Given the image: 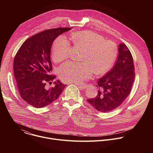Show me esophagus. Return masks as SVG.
Listing matches in <instances>:
<instances>
[{
	"label": "esophagus",
	"mask_w": 153,
	"mask_h": 153,
	"mask_svg": "<svg viewBox=\"0 0 153 153\" xmlns=\"http://www.w3.org/2000/svg\"><path fill=\"white\" fill-rule=\"evenodd\" d=\"M76 85H77L79 86V88L81 89H85L86 87V85L85 84H76Z\"/></svg>",
	"instance_id": "esophagus-1"
}]
</instances>
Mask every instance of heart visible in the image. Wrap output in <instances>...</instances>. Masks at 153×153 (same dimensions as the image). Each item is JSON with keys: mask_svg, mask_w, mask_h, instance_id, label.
I'll list each match as a JSON object with an SVG mask.
<instances>
[{"mask_svg": "<svg viewBox=\"0 0 153 153\" xmlns=\"http://www.w3.org/2000/svg\"><path fill=\"white\" fill-rule=\"evenodd\" d=\"M70 40L77 47L83 49L80 60L82 62H67L59 69L61 79L65 82L80 83L90 79L94 72L102 76L110 70L116 60L117 50L114 43L105 40L102 36L90 31H81L71 34ZM70 44L68 40L60 36L53 45V57L60 62L68 57Z\"/></svg>", "mask_w": 153, "mask_h": 153, "instance_id": "obj_1", "label": "heart"}]
</instances>
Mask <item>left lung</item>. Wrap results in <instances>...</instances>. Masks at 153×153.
Wrapping results in <instances>:
<instances>
[{
    "label": "left lung",
    "mask_w": 153,
    "mask_h": 153,
    "mask_svg": "<svg viewBox=\"0 0 153 153\" xmlns=\"http://www.w3.org/2000/svg\"><path fill=\"white\" fill-rule=\"evenodd\" d=\"M119 55L114 67L100 78L96 97L87 100L99 111L106 113L119 106L131 91L135 78L133 56L124 43L118 46Z\"/></svg>",
    "instance_id": "1"
}]
</instances>
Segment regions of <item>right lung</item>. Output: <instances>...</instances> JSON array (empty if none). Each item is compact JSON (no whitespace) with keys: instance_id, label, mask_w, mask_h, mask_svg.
Masks as SVG:
<instances>
[{"instance_id":"1","label":"right lung","mask_w":153,"mask_h":153,"mask_svg":"<svg viewBox=\"0 0 153 153\" xmlns=\"http://www.w3.org/2000/svg\"><path fill=\"white\" fill-rule=\"evenodd\" d=\"M71 28H57L37 33L27 39L17 52L13 62L14 77L20 97L35 108L46 106L62 94L66 85L51 74L50 59L53 41ZM53 81L54 86L47 84Z\"/></svg>"}]
</instances>
